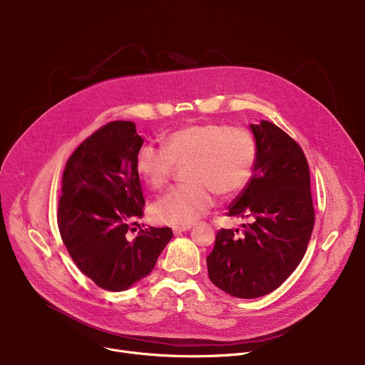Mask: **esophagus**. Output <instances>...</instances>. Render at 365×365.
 Masks as SVG:
<instances>
[{"instance_id": "34e87169", "label": "esophagus", "mask_w": 365, "mask_h": 365, "mask_svg": "<svg viewBox=\"0 0 365 365\" xmlns=\"http://www.w3.org/2000/svg\"><path fill=\"white\" fill-rule=\"evenodd\" d=\"M190 225H178V226H173V232L175 234H182L185 231H189Z\"/></svg>"}]
</instances>
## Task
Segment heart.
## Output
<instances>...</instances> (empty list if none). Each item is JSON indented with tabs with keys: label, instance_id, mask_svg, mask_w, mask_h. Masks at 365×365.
Wrapping results in <instances>:
<instances>
[{
	"label": "heart",
	"instance_id": "b5f03b06",
	"mask_svg": "<svg viewBox=\"0 0 365 365\" xmlns=\"http://www.w3.org/2000/svg\"><path fill=\"white\" fill-rule=\"evenodd\" d=\"M256 143L240 127L216 123H194L164 138L163 148L145 143L136 152L138 175L150 189H161L184 164L186 183L173 186L153 204V217L167 225H190L215 202V192L231 197L252 179Z\"/></svg>",
	"mask_w": 365,
	"mask_h": 365
}]
</instances>
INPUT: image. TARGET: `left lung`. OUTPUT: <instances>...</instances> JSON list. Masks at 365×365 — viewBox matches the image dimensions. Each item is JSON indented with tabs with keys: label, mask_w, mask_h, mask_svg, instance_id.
<instances>
[{
	"label": "left lung",
	"mask_w": 365,
	"mask_h": 365,
	"mask_svg": "<svg viewBox=\"0 0 365 365\" xmlns=\"http://www.w3.org/2000/svg\"><path fill=\"white\" fill-rule=\"evenodd\" d=\"M252 131L253 176L226 212L248 223L241 234L219 229L207 256L212 282L241 299L271 293L293 274L315 223L309 165L300 145L269 121L252 124Z\"/></svg>",
	"instance_id": "8db88e82"
}]
</instances>
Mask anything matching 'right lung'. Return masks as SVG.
Wrapping results in <instances>:
<instances>
[{
  "label": "right lung",
  "instance_id": "1",
  "mask_svg": "<svg viewBox=\"0 0 365 365\" xmlns=\"http://www.w3.org/2000/svg\"><path fill=\"white\" fill-rule=\"evenodd\" d=\"M143 139L131 121H110L66 161L57 226L78 269L101 289L123 292L149 275L170 227L142 229L145 198L134 165ZM136 233V236H131Z\"/></svg>",
  "mask_w": 365,
  "mask_h": 365
}]
</instances>
